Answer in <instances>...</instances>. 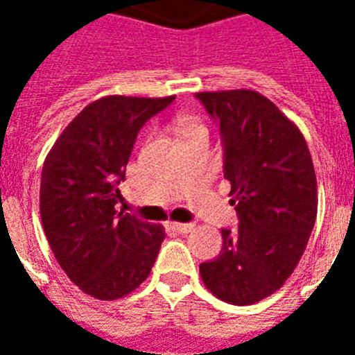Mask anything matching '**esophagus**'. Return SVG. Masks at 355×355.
Instances as JSON below:
<instances>
[{
    "instance_id": "obj_1",
    "label": "esophagus",
    "mask_w": 355,
    "mask_h": 355,
    "mask_svg": "<svg viewBox=\"0 0 355 355\" xmlns=\"http://www.w3.org/2000/svg\"><path fill=\"white\" fill-rule=\"evenodd\" d=\"M173 228H175L178 234H188L193 230V225H191V223H173Z\"/></svg>"
}]
</instances>
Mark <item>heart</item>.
<instances>
[{"label": "heart", "mask_w": 355, "mask_h": 355, "mask_svg": "<svg viewBox=\"0 0 355 355\" xmlns=\"http://www.w3.org/2000/svg\"><path fill=\"white\" fill-rule=\"evenodd\" d=\"M178 127H180V132H182L184 138H193V136H199V134H206L205 127H202L199 121H195V119H180V121H178Z\"/></svg>", "instance_id": "b5f03b06"}]
</instances>
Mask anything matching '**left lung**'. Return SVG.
Masks as SVG:
<instances>
[{
    "label": "left lung",
    "mask_w": 355,
    "mask_h": 355,
    "mask_svg": "<svg viewBox=\"0 0 355 355\" xmlns=\"http://www.w3.org/2000/svg\"><path fill=\"white\" fill-rule=\"evenodd\" d=\"M219 125L223 173L237 228H223L216 259L200 263L205 286L236 306L278 291L302 258L317 219V178L297 125L254 90L200 92Z\"/></svg>",
    "instance_id": "1"
}]
</instances>
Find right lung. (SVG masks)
Here are the masks:
<instances>
[{
	"label": "right lung",
	"mask_w": 355,
	"mask_h": 355,
	"mask_svg": "<svg viewBox=\"0 0 355 355\" xmlns=\"http://www.w3.org/2000/svg\"><path fill=\"white\" fill-rule=\"evenodd\" d=\"M175 96H108L90 103L49 150L40 182V217L58 265L99 300L132 293L149 276L164 227L116 210L139 128Z\"/></svg>",
	"instance_id": "1"
}]
</instances>
